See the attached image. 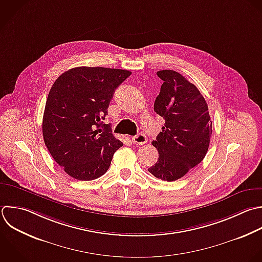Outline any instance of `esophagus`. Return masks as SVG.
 I'll return each instance as SVG.
<instances>
[{
  "mask_svg": "<svg viewBox=\"0 0 262 262\" xmlns=\"http://www.w3.org/2000/svg\"><path fill=\"white\" fill-rule=\"evenodd\" d=\"M132 141H133V143L136 144V145H142V144L146 143L147 139H146V136H145L144 134L139 133V134H137L136 136L132 137Z\"/></svg>",
  "mask_w": 262,
  "mask_h": 262,
  "instance_id": "34e87169",
  "label": "esophagus"
}]
</instances>
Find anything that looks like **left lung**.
<instances>
[{
  "label": "left lung",
  "mask_w": 262,
  "mask_h": 262,
  "mask_svg": "<svg viewBox=\"0 0 262 262\" xmlns=\"http://www.w3.org/2000/svg\"><path fill=\"white\" fill-rule=\"evenodd\" d=\"M157 75L163 84L154 110L164 118L165 125L151 142L159 159L148 172L159 179L174 181L205 158L212 122L208 104L193 84L175 71H159Z\"/></svg>",
  "instance_id": "8db88e82"
}]
</instances>
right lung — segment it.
Instances as JSON below:
<instances>
[{"label": "right lung", "instance_id": "1", "mask_svg": "<svg viewBox=\"0 0 262 262\" xmlns=\"http://www.w3.org/2000/svg\"><path fill=\"white\" fill-rule=\"evenodd\" d=\"M130 75L126 70L79 67L52 85L43 116V137L55 162L73 178L100 177L123 145L102 120L115 90Z\"/></svg>", "mask_w": 262, "mask_h": 262}]
</instances>
